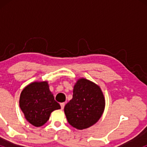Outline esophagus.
I'll return each mask as SVG.
<instances>
[{"instance_id":"34e87169","label":"esophagus","mask_w":147,"mask_h":147,"mask_svg":"<svg viewBox=\"0 0 147 147\" xmlns=\"http://www.w3.org/2000/svg\"><path fill=\"white\" fill-rule=\"evenodd\" d=\"M60 105H61V109H64V106H65V103H64V102L61 103Z\"/></svg>"}]
</instances>
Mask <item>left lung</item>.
Returning a JSON list of instances; mask_svg holds the SVG:
<instances>
[{
  "mask_svg": "<svg viewBox=\"0 0 147 147\" xmlns=\"http://www.w3.org/2000/svg\"><path fill=\"white\" fill-rule=\"evenodd\" d=\"M105 99L100 87L86 79H79L74 86L72 99L64 107L69 124L82 130L95 124L102 117Z\"/></svg>",
  "mask_w": 147,
  "mask_h": 147,
  "instance_id": "obj_1",
  "label": "left lung"
}]
</instances>
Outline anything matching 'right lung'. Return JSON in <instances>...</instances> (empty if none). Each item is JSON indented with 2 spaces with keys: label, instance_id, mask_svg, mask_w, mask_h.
Listing matches in <instances>:
<instances>
[{
  "label": "right lung",
  "instance_id": "obj_1",
  "mask_svg": "<svg viewBox=\"0 0 147 147\" xmlns=\"http://www.w3.org/2000/svg\"><path fill=\"white\" fill-rule=\"evenodd\" d=\"M19 106L25 119L33 126H43L52 111L60 109L49 89L48 82H35L24 88L21 92Z\"/></svg>",
  "mask_w": 147,
  "mask_h": 147
}]
</instances>
